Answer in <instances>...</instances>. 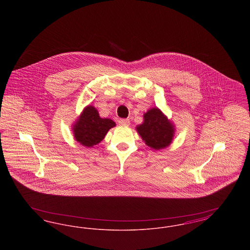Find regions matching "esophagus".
Instances as JSON below:
<instances>
[{"instance_id": "obj_1", "label": "esophagus", "mask_w": 250, "mask_h": 250, "mask_svg": "<svg viewBox=\"0 0 250 250\" xmlns=\"http://www.w3.org/2000/svg\"><path fill=\"white\" fill-rule=\"evenodd\" d=\"M120 125H129L130 124V120L129 119H120Z\"/></svg>"}]
</instances>
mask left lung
Wrapping results in <instances>:
<instances>
[{"mask_svg":"<svg viewBox=\"0 0 250 250\" xmlns=\"http://www.w3.org/2000/svg\"><path fill=\"white\" fill-rule=\"evenodd\" d=\"M137 130L145 143L155 150L168 146L174 133L173 125L157 107L144 113V122L137 127Z\"/></svg>","mask_w":250,"mask_h":250,"instance_id":"obj_1","label":"left lung"}]
</instances>
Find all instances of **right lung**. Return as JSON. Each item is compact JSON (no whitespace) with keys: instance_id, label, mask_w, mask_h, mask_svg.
Instances as JSON below:
<instances>
[{"instance_id":"right-lung-1","label":"right lung","mask_w":250,"mask_h":250,"mask_svg":"<svg viewBox=\"0 0 250 250\" xmlns=\"http://www.w3.org/2000/svg\"><path fill=\"white\" fill-rule=\"evenodd\" d=\"M115 126L110 119L100 118L98 111L93 106H88L74 125L73 132L77 142L87 147H92L100 143L107 131Z\"/></svg>"}]
</instances>
